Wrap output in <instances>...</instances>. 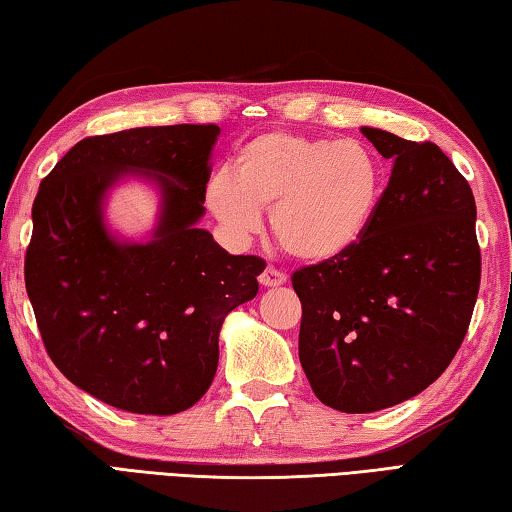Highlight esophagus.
<instances>
[{
    "instance_id": "esophagus-1",
    "label": "esophagus",
    "mask_w": 512,
    "mask_h": 512,
    "mask_svg": "<svg viewBox=\"0 0 512 512\" xmlns=\"http://www.w3.org/2000/svg\"><path fill=\"white\" fill-rule=\"evenodd\" d=\"M284 282H286V275L273 266H266L264 273L259 275V284L262 286H282Z\"/></svg>"
}]
</instances>
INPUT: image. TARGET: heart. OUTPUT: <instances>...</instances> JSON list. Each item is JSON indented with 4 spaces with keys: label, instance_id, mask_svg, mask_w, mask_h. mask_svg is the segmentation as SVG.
I'll use <instances>...</instances> for the list:
<instances>
[{
    "label": "heart",
    "instance_id": "obj_1",
    "mask_svg": "<svg viewBox=\"0 0 512 512\" xmlns=\"http://www.w3.org/2000/svg\"><path fill=\"white\" fill-rule=\"evenodd\" d=\"M383 194V167L360 141H331L284 129L239 145L235 172L219 170L206 203L228 232L248 237L271 228L280 246L304 262H329L358 244Z\"/></svg>",
    "mask_w": 512,
    "mask_h": 512
}]
</instances>
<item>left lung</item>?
I'll use <instances>...</instances> for the list:
<instances>
[{
	"instance_id": "obj_1",
	"label": "left lung",
	"mask_w": 512,
	"mask_h": 512,
	"mask_svg": "<svg viewBox=\"0 0 512 512\" xmlns=\"http://www.w3.org/2000/svg\"><path fill=\"white\" fill-rule=\"evenodd\" d=\"M360 132L394 163L374 221L345 255L291 277L304 374L324 405L347 414L430 387L466 338L481 280L475 197L441 147Z\"/></svg>"
}]
</instances>
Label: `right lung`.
Wrapping results in <instances>:
<instances>
[{
	"instance_id": "1",
	"label": "right lung",
	"mask_w": 512,
	"mask_h": 512,
	"mask_svg": "<svg viewBox=\"0 0 512 512\" xmlns=\"http://www.w3.org/2000/svg\"><path fill=\"white\" fill-rule=\"evenodd\" d=\"M217 125L136 127L82 138L40 183L24 280L49 358L118 410L176 414L208 392L226 315L257 295L266 262L228 255L203 217ZM157 181L160 226L145 245L101 221L120 175Z\"/></svg>"
}]
</instances>
